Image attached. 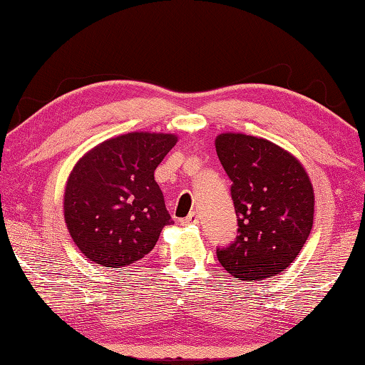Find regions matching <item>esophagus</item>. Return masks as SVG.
<instances>
[{
  "instance_id": "obj_1",
  "label": "esophagus",
  "mask_w": 365,
  "mask_h": 365,
  "mask_svg": "<svg viewBox=\"0 0 365 365\" xmlns=\"http://www.w3.org/2000/svg\"><path fill=\"white\" fill-rule=\"evenodd\" d=\"M197 222H200V219H197V212L191 211L187 217L182 220V224H197Z\"/></svg>"
}]
</instances>
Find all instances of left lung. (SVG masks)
I'll list each match as a JSON object with an SVG mask.
<instances>
[{"instance_id":"1","label":"left lung","mask_w":365,"mask_h":365,"mask_svg":"<svg viewBox=\"0 0 365 365\" xmlns=\"http://www.w3.org/2000/svg\"><path fill=\"white\" fill-rule=\"evenodd\" d=\"M215 151L232 180L237 240L217 250L235 280L257 282L282 274L299 255L314 222V188L292 153L252 135L225 132Z\"/></svg>"}]
</instances>
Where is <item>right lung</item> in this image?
<instances>
[{
	"label": "right lung",
	"mask_w": 365,
	"mask_h": 365,
	"mask_svg": "<svg viewBox=\"0 0 365 365\" xmlns=\"http://www.w3.org/2000/svg\"><path fill=\"white\" fill-rule=\"evenodd\" d=\"M177 140L174 133H123L77 160L64 188V220L88 261L120 269L156 246L172 219L154 170Z\"/></svg>",
	"instance_id": "1"
}]
</instances>
